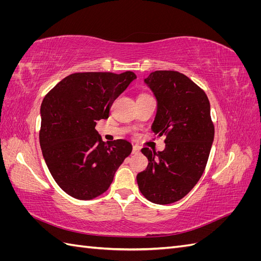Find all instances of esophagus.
Masks as SVG:
<instances>
[{"label":"esophagus","mask_w":261,"mask_h":261,"mask_svg":"<svg viewBox=\"0 0 261 261\" xmlns=\"http://www.w3.org/2000/svg\"><path fill=\"white\" fill-rule=\"evenodd\" d=\"M140 152V147H138V146H134L133 147V151H132V153L133 154H138Z\"/></svg>","instance_id":"esophagus-1"}]
</instances>
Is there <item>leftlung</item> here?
Wrapping results in <instances>:
<instances>
[{
  "label": "left lung",
  "instance_id": "obj_1",
  "mask_svg": "<svg viewBox=\"0 0 261 261\" xmlns=\"http://www.w3.org/2000/svg\"><path fill=\"white\" fill-rule=\"evenodd\" d=\"M156 99L151 129L165 135L163 151L143 148L148 167L137 174L139 191L153 203L185 197L201 177L215 137L207 94L184 74L155 70L144 81Z\"/></svg>",
  "mask_w": 261,
  "mask_h": 261
}]
</instances>
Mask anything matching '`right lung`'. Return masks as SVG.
Wrapping results in <instances>:
<instances>
[{
    "instance_id": "right-lung-1",
    "label": "right lung",
    "mask_w": 261,
    "mask_h": 261,
    "mask_svg": "<svg viewBox=\"0 0 261 261\" xmlns=\"http://www.w3.org/2000/svg\"><path fill=\"white\" fill-rule=\"evenodd\" d=\"M133 72L75 73L44 97L39 134L44 161L58 185L76 199L103 194L132 144L117 139L106 144L96 130L107 120L114 100L136 80Z\"/></svg>"
}]
</instances>
